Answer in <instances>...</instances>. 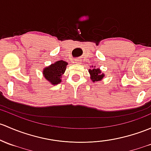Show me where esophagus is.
<instances>
[{
    "label": "esophagus",
    "instance_id": "1",
    "mask_svg": "<svg viewBox=\"0 0 151 151\" xmlns=\"http://www.w3.org/2000/svg\"><path fill=\"white\" fill-rule=\"evenodd\" d=\"M74 62H75V63H79V64H80V63H81V60L76 59L75 61H74Z\"/></svg>",
    "mask_w": 151,
    "mask_h": 151
}]
</instances>
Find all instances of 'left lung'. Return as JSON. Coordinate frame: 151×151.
I'll return each instance as SVG.
<instances>
[{"label": "left lung", "mask_w": 151, "mask_h": 151, "mask_svg": "<svg viewBox=\"0 0 151 151\" xmlns=\"http://www.w3.org/2000/svg\"><path fill=\"white\" fill-rule=\"evenodd\" d=\"M89 73L90 74V80L93 82L101 81L105 76L104 74L101 73V71L99 69H96V66L93 69H89Z\"/></svg>", "instance_id": "8db88e82"}]
</instances>
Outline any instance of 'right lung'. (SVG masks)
<instances>
[{"mask_svg":"<svg viewBox=\"0 0 151 151\" xmlns=\"http://www.w3.org/2000/svg\"><path fill=\"white\" fill-rule=\"evenodd\" d=\"M68 63L66 61H58L52 63L47 67H45L43 69V76L50 84L53 85H58L61 82V77L65 70L66 69V66Z\"/></svg>","mask_w":151,"mask_h":151,"instance_id":"add662e5","label":"right lung"}]
</instances>
